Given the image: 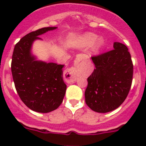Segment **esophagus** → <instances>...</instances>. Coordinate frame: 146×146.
<instances>
[{"mask_svg":"<svg viewBox=\"0 0 146 146\" xmlns=\"http://www.w3.org/2000/svg\"><path fill=\"white\" fill-rule=\"evenodd\" d=\"M82 58L83 57L80 56L77 60L78 63L81 64L82 62ZM64 78H65V80L66 81V82L68 83H73L76 81V70L74 68H72V69H69L68 70H66V72L65 76H64Z\"/></svg>","mask_w":146,"mask_h":146,"instance_id":"34e87169","label":"esophagus"}]
</instances>
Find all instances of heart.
I'll return each mask as SVG.
<instances>
[{"label": "heart", "mask_w": 146, "mask_h": 146, "mask_svg": "<svg viewBox=\"0 0 146 146\" xmlns=\"http://www.w3.org/2000/svg\"><path fill=\"white\" fill-rule=\"evenodd\" d=\"M96 38V36L95 34H93V33H88V34L85 35L82 40V45H84V46H88L91 44H92L93 42L95 41ZM103 45V40L101 38H99V39L96 40V42H95L94 45V50L95 51H98L99 49L101 48L102 46Z\"/></svg>", "instance_id": "b5f03b06"}]
</instances>
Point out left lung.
<instances>
[{
  "label": "left lung",
  "mask_w": 146,
  "mask_h": 146,
  "mask_svg": "<svg viewBox=\"0 0 146 146\" xmlns=\"http://www.w3.org/2000/svg\"><path fill=\"white\" fill-rule=\"evenodd\" d=\"M113 50L91 57L95 69L88 77L86 103L97 113L114 110L124 102L131 88L133 64L126 45L114 42Z\"/></svg>",
  "instance_id": "left-lung-1"
}]
</instances>
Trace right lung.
Wrapping results in <instances>:
<instances>
[{"label": "right lung", "instance_id": "add662e5", "mask_svg": "<svg viewBox=\"0 0 146 146\" xmlns=\"http://www.w3.org/2000/svg\"><path fill=\"white\" fill-rule=\"evenodd\" d=\"M56 27H47L25 35L16 44L12 55L11 73L15 88L23 103L33 111L47 113L63 102L66 85L63 79L64 65L36 60L31 53L38 36Z\"/></svg>", "mask_w": 146, "mask_h": 146}]
</instances>
